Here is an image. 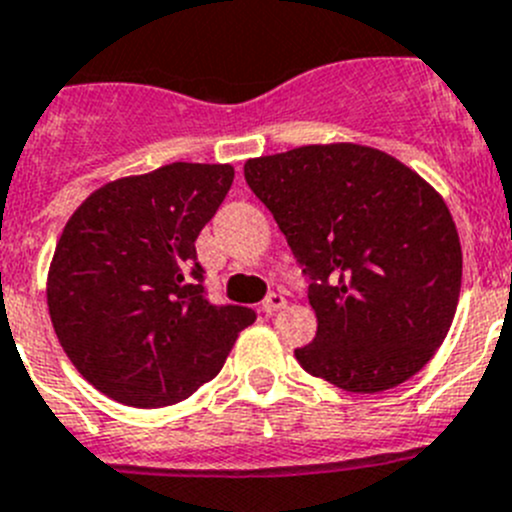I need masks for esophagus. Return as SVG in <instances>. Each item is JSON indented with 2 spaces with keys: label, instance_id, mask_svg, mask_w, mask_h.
<instances>
[{
  "label": "esophagus",
  "instance_id": "obj_1",
  "mask_svg": "<svg viewBox=\"0 0 512 512\" xmlns=\"http://www.w3.org/2000/svg\"><path fill=\"white\" fill-rule=\"evenodd\" d=\"M284 307H287V299H284V294H276V292H271L269 297L264 299V304H261V309H264L266 314H274Z\"/></svg>",
  "mask_w": 512,
  "mask_h": 512
}]
</instances>
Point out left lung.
<instances>
[{
	"label": "left lung",
	"mask_w": 512,
	"mask_h": 512,
	"mask_svg": "<svg viewBox=\"0 0 512 512\" xmlns=\"http://www.w3.org/2000/svg\"><path fill=\"white\" fill-rule=\"evenodd\" d=\"M309 284L314 378L381 393L419 373L452 327L462 246L434 187L381 149L307 144L243 164Z\"/></svg>",
	"instance_id": "1"
}]
</instances>
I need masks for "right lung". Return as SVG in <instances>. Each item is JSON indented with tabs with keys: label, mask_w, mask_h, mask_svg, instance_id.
<instances>
[{
	"label": "right lung",
	"mask_w": 512,
	"mask_h": 512,
	"mask_svg": "<svg viewBox=\"0 0 512 512\" xmlns=\"http://www.w3.org/2000/svg\"><path fill=\"white\" fill-rule=\"evenodd\" d=\"M233 175L231 164H164L106 182L65 223L48 271L50 320L103 396L134 409L185 401L256 320L205 299L195 253Z\"/></svg>",
	"instance_id": "add662e5"
}]
</instances>
